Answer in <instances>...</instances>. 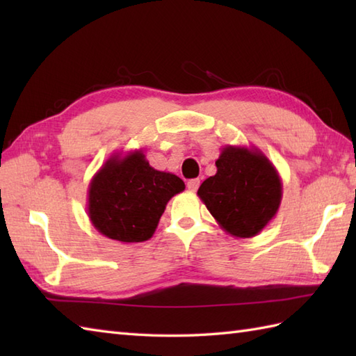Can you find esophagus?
Returning <instances> with one entry per match:
<instances>
[{"mask_svg": "<svg viewBox=\"0 0 356 356\" xmlns=\"http://www.w3.org/2000/svg\"><path fill=\"white\" fill-rule=\"evenodd\" d=\"M199 185H200V180L199 179H191V180H188V184H186L188 190H190L191 193L197 191L199 190Z\"/></svg>", "mask_w": 356, "mask_h": 356, "instance_id": "esophagus-1", "label": "esophagus"}]
</instances>
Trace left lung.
Segmentation results:
<instances>
[{
	"label": "left lung",
	"instance_id": "obj_1",
	"mask_svg": "<svg viewBox=\"0 0 356 356\" xmlns=\"http://www.w3.org/2000/svg\"><path fill=\"white\" fill-rule=\"evenodd\" d=\"M216 166L217 172L200 185L197 195L225 232L238 238L255 237L282 203L278 171L255 147L226 145Z\"/></svg>",
	"mask_w": 356,
	"mask_h": 356
}]
</instances>
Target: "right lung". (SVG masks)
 I'll return each instance as SVG.
<instances>
[{
  "instance_id": "right-lung-1",
  "label": "right lung",
  "mask_w": 356,
  "mask_h": 356,
  "mask_svg": "<svg viewBox=\"0 0 356 356\" xmlns=\"http://www.w3.org/2000/svg\"><path fill=\"white\" fill-rule=\"evenodd\" d=\"M184 190L182 179L154 170L142 149L116 153L88 185L87 214L102 236L139 243L153 237L166 203Z\"/></svg>"
}]
</instances>
